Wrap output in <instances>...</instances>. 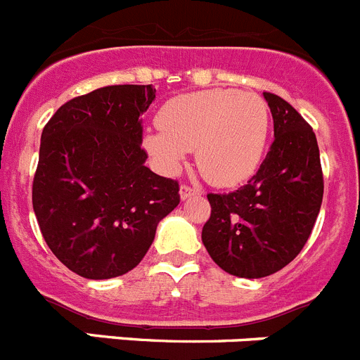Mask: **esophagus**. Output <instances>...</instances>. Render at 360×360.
<instances>
[{"mask_svg": "<svg viewBox=\"0 0 360 360\" xmlns=\"http://www.w3.org/2000/svg\"><path fill=\"white\" fill-rule=\"evenodd\" d=\"M181 199L186 200V199H192V197H197L199 195V190L193 186H188V184H181Z\"/></svg>", "mask_w": 360, "mask_h": 360, "instance_id": "obj_1", "label": "esophagus"}]
</instances>
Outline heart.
<instances>
[{
	"mask_svg": "<svg viewBox=\"0 0 360 360\" xmlns=\"http://www.w3.org/2000/svg\"><path fill=\"white\" fill-rule=\"evenodd\" d=\"M160 127L145 136V147L163 168L174 172L188 150L204 179L233 186L255 174L269 134V108L255 93L208 89L168 100Z\"/></svg>",
	"mask_w": 360,
	"mask_h": 360,
	"instance_id": "1",
	"label": "heart"
}]
</instances>
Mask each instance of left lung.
<instances>
[{"instance_id":"1","label":"left lung","mask_w":360,"mask_h":360,"mask_svg":"<svg viewBox=\"0 0 360 360\" xmlns=\"http://www.w3.org/2000/svg\"><path fill=\"white\" fill-rule=\"evenodd\" d=\"M274 141L258 172L229 193H208L212 215L202 244L212 260L238 278L278 273L309 240L323 202L316 134L303 116L274 93H264Z\"/></svg>"}]
</instances>
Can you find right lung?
Segmentation results:
<instances>
[{
	"instance_id": "right-lung-1",
	"label": "right lung",
	"mask_w": 360,
	"mask_h": 360,
	"mask_svg": "<svg viewBox=\"0 0 360 360\" xmlns=\"http://www.w3.org/2000/svg\"><path fill=\"white\" fill-rule=\"evenodd\" d=\"M156 89L105 86L60 105L43 129L32 204L48 248L89 280L140 264L179 183L145 167L143 125Z\"/></svg>"
}]
</instances>
